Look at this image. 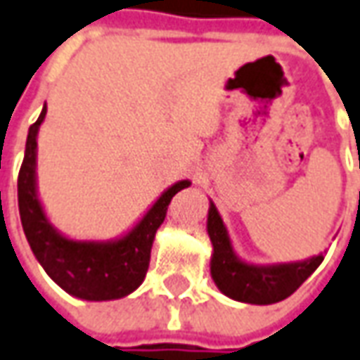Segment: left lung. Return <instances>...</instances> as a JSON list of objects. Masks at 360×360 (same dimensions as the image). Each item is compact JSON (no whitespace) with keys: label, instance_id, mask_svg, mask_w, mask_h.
Listing matches in <instances>:
<instances>
[{"label":"left lung","instance_id":"obj_1","mask_svg":"<svg viewBox=\"0 0 360 360\" xmlns=\"http://www.w3.org/2000/svg\"><path fill=\"white\" fill-rule=\"evenodd\" d=\"M207 232L212 244L211 276L212 282L226 297L252 305H270L290 297L317 266L323 262V254L307 260L282 264H252L242 260L234 252L226 224L219 209L211 200Z\"/></svg>","mask_w":360,"mask_h":360}]
</instances>
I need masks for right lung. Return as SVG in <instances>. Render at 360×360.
Listing matches in <instances>:
<instances>
[{
  "label": "right lung",
  "mask_w": 360,
  "mask_h": 360,
  "mask_svg": "<svg viewBox=\"0 0 360 360\" xmlns=\"http://www.w3.org/2000/svg\"><path fill=\"white\" fill-rule=\"evenodd\" d=\"M46 116V106L29 128L25 158L17 179L19 214L27 242L51 280L78 300L110 302L136 292L149 268L155 232L165 221L171 199L187 189L189 179L173 183L126 234L112 240L68 238L49 221L37 189V136Z\"/></svg>",
  "instance_id": "right-lung-1"
}]
</instances>
